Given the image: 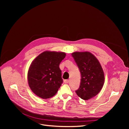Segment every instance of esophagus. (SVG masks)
I'll return each mask as SVG.
<instances>
[{
  "instance_id": "esophagus-1",
  "label": "esophagus",
  "mask_w": 129,
  "mask_h": 129,
  "mask_svg": "<svg viewBox=\"0 0 129 129\" xmlns=\"http://www.w3.org/2000/svg\"><path fill=\"white\" fill-rule=\"evenodd\" d=\"M69 80H64V82L65 83H69Z\"/></svg>"
}]
</instances>
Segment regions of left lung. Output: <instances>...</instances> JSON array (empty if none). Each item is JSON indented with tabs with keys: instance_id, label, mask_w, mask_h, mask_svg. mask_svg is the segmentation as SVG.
Returning a JSON list of instances; mask_svg holds the SVG:
<instances>
[{
	"instance_id": "left-lung-1",
	"label": "left lung",
	"mask_w": 129,
	"mask_h": 129,
	"mask_svg": "<svg viewBox=\"0 0 129 129\" xmlns=\"http://www.w3.org/2000/svg\"><path fill=\"white\" fill-rule=\"evenodd\" d=\"M72 55L81 75L80 87L75 92L81 99L88 100L98 94L103 86V69L99 60L91 53L76 52Z\"/></svg>"
}]
</instances>
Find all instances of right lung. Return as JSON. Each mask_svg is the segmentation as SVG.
Here are the masks:
<instances>
[{
    "mask_svg": "<svg viewBox=\"0 0 129 129\" xmlns=\"http://www.w3.org/2000/svg\"><path fill=\"white\" fill-rule=\"evenodd\" d=\"M66 54L46 51L33 61L27 78L32 91L38 97L47 99L55 95L63 82L59 65Z\"/></svg>",
    "mask_w": 129,
    "mask_h": 129,
    "instance_id": "obj_1",
    "label": "right lung"
}]
</instances>
